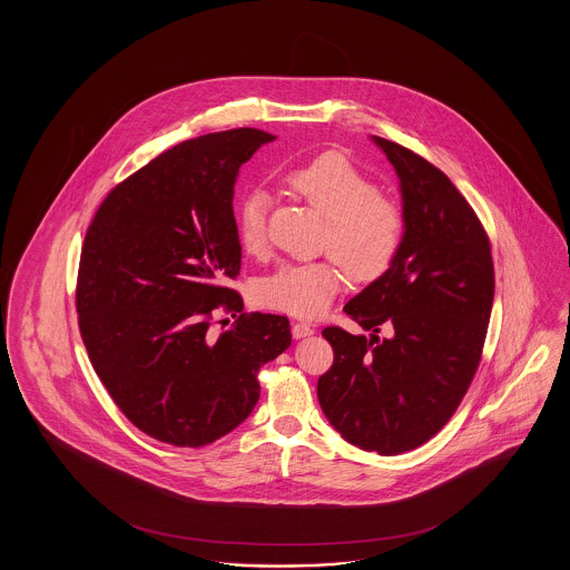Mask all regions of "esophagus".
I'll use <instances>...</instances> for the list:
<instances>
[{
    "mask_svg": "<svg viewBox=\"0 0 570 570\" xmlns=\"http://www.w3.org/2000/svg\"><path fill=\"white\" fill-rule=\"evenodd\" d=\"M314 335V326L305 325V323H293V337L295 340H303Z\"/></svg>",
    "mask_w": 570,
    "mask_h": 570,
    "instance_id": "34e87169",
    "label": "esophagus"
}]
</instances>
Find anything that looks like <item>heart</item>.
<instances>
[{
    "mask_svg": "<svg viewBox=\"0 0 570 570\" xmlns=\"http://www.w3.org/2000/svg\"><path fill=\"white\" fill-rule=\"evenodd\" d=\"M286 184L325 217V244L335 261L279 265L261 282L258 301L291 316L316 318L340 293L344 269L358 282H372L389 269L402 242V214L337 154L291 170ZM267 209L269 198L263 190L247 191L235 209L237 237L247 254L265 249Z\"/></svg>",
    "mask_w": 570,
    "mask_h": 570,
    "instance_id": "heart-1",
    "label": "heart"
}]
</instances>
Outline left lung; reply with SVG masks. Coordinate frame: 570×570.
<instances>
[{
  "label": "left lung",
  "mask_w": 570,
  "mask_h": 570,
  "mask_svg": "<svg viewBox=\"0 0 570 570\" xmlns=\"http://www.w3.org/2000/svg\"><path fill=\"white\" fill-rule=\"evenodd\" d=\"M395 168L404 233L389 269L344 305L370 337L326 326L318 380L328 423L363 451L400 455L453 416L479 367L493 305L488 235L453 181L406 147L372 136ZM392 335L379 338V326Z\"/></svg>",
  "instance_id": "obj_1"
}]
</instances>
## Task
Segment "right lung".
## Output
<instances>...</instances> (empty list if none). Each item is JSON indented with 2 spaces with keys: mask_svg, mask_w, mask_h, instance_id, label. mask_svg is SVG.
<instances>
[{
  "mask_svg": "<svg viewBox=\"0 0 570 570\" xmlns=\"http://www.w3.org/2000/svg\"><path fill=\"white\" fill-rule=\"evenodd\" d=\"M256 128L175 145L109 191L87 228L77 312L87 354L119 410L175 446H205L256 406L258 370L291 346L286 316L242 314L212 333L242 269L233 196Z\"/></svg>",
  "mask_w": 570,
  "mask_h": 570,
  "instance_id": "obj_1",
  "label": "right lung"
}]
</instances>
